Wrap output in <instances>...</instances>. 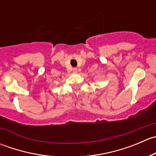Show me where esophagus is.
<instances>
[{
  "mask_svg": "<svg viewBox=\"0 0 156 156\" xmlns=\"http://www.w3.org/2000/svg\"><path fill=\"white\" fill-rule=\"evenodd\" d=\"M73 72H74V73H77V72H78V69L74 68L73 69Z\"/></svg>",
  "mask_w": 156,
  "mask_h": 156,
  "instance_id": "1",
  "label": "esophagus"
}]
</instances>
